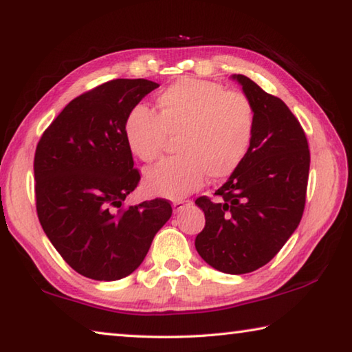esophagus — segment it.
Returning <instances> with one entry per match:
<instances>
[{
	"label": "esophagus",
	"mask_w": 352,
	"mask_h": 352,
	"mask_svg": "<svg viewBox=\"0 0 352 352\" xmlns=\"http://www.w3.org/2000/svg\"><path fill=\"white\" fill-rule=\"evenodd\" d=\"M189 204H192V201L190 200H175L174 203H172V206H174L175 212H180L182 209H184V206H189Z\"/></svg>",
	"instance_id": "34e87169"
}]
</instances>
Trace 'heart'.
<instances>
[{
  "label": "heart",
  "mask_w": 352,
  "mask_h": 352,
  "mask_svg": "<svg viewBox=\"0 0 352 352\" xmlns=\"http://www.w3.org/2000/svg\"><path fill=\"white\" fill-rule=\"evenodd\" d=\"M255 131V112L245 94L220 82L180 78L157 97V113L143 106L124 120V140L133 157L152 163L168 137L178 155L144 175L152 194L178 198L200 186L204 175L221 180L246 158Z\"/></svg>",
  "instance_id": "heart-1"
}]
</instances>
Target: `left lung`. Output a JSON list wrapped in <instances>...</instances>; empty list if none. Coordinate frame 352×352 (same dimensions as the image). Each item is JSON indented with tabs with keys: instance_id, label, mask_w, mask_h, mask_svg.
<instances>
[{
	"instance_id": "obj_1",
	"label": "left lung",
	"mask_w": 352,
	"mask_h": 352,
	"mask_svg": "<svg viewBox=\"0 0 352 352\" xmlns=\"http://www.w3.org/2000/svg\"><path fill=\"white\" fill-rule=\"evenodd\" d=\"M252 103L255 131L240 168L215 190L198 197L204 228L195 249L226 274H248L276 257L302 220L309 177L305 131L282 100L245 75H234Z\"/></svg>"
}]
</instances>
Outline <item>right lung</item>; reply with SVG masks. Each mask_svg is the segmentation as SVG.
I'll return each instance as SVG.
<instances>
[{
	"mask_svg": "<svg viewBox=\"0 0 352 352\" xmlns=\"http://www.w3.org/2000/svg\"><path fill=\"white\" fill-rule=\"evenodd\" d=\"M160 85L111 80L74 98L36 144V214L63 260L81 276L113 282L142 265L169 200L124 206L138 169L124 140V120Z\"/></svg>",
	"mask_w": 352,
	"mask_h": 352,
	"instance_id": "right-lung-1",
	"label": "right lung"
}]
</instances>
